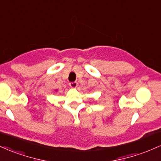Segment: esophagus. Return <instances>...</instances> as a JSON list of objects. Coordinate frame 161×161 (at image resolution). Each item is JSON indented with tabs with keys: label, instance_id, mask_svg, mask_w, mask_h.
<instances>
[{
	"label": "esophagus",
	"instance_id": "1",
	"mask_svg": "<svg viewBox=\"0 0 161 161\" xmlns=\"http://www.w3.org/2000/svg\"><path fill=\"white\" fill-rule=\"evenodd\" d=\"M69 86L73 88H75L77 86H78V83H77V82H69Z\"/></svg>",
	"mask_w": 161,
	"mask_h": 161
}]
</instances>
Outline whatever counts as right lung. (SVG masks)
Wrapping results in <instances>:
<instances>
[{
  "label": "right lung",
  "mask_w": 161,
  "mask_h": 161,
  "mask_svg": "<svg viewBox=\"0 0 161 161\" xmlns=\"http://www.w3.org/2000/svg\"><path fill=\"white\" fill-rule=\"evenodd\" d=\"M55 92H57V90H55Z\"/></svg>",
  "instance_id": "obj_1"
}]
</instances>
